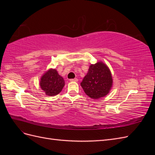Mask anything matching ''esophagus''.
Masks as SVG:
<instances>
[{
	"mask_svg": "<svg viewBox=\"0 0 155 155\" xmlns=\"http://www.w3.org/2000/svg\"><path fill=\"white\" fill-rule=\"evenodd\" d=\"M78 81V79L77 78H74V79H70V81H74V82H77Z\"/></svg>",
	"mask_w": 155,
	"mask_h": 155,
	"instance_id": "34e87169",
	"label": "esophagus"
}]
</instances>
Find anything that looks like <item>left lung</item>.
Segmentation results:
<instances>
[{
	"label": "left lung",
	"instance_id": "obj_1",
	"mask_svg": "<svg viewBox=\"0 0 155 155\" xmlns=\"http://www.w3.org/2000/svg\"><path fill=\"white\" fill-rule=\"evenodd\" d=\"M110 70L101 61L91 64L81 86L86 94L92 99L105 97L110 92L112 86Z\"/></svg>",
	"mask_w": 155,
	"mask_h": 155
}]
</instances>
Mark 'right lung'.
Masks as SVG:
<instances>
[{
    "instance_id": "obj_1",
    "label": "right lung",
    "mask_w": 155,
    "mask_h": 155,
    "mask_svg": "<svg viewBox=\"0 0 155 155\" xmlns=\"http://www.w3.org/2000/svg\"><path fill=\"white\" fill-rule=\"evenodd\" d=\"M39 85L46 95L54 96L61 92L64 86V80L57 70L50 68L41 76Z\"/></svg>"
}]
</instances>
